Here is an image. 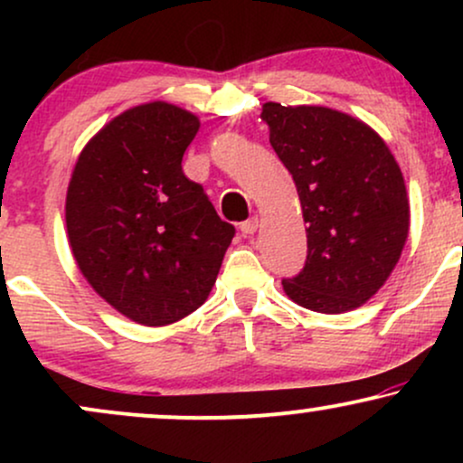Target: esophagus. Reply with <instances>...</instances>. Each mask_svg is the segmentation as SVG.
Instances as JSON below:
<instances>
[{
	"mask_svg": "<svg viewBox=\"0 0 463 463\" xmlns=\"http://www.w3.org/2000/svg\"><path fill=\"white\" fill-rule=\"evenodd\" d=\"M257 228H259V217L254 215V217H250V220H246L241 224V232L246 237H250V235H254V232H257Z\"/></svg>",
	"mask_w": 463,
	"mask_h": 463,
	"instance_id": "1",
	"label": "esophagus"
}]
</instances>
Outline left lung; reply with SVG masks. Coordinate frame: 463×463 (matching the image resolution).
Segmentation results:
<instances>
[{
	"label": "left lung",
	"instance_id": "left-lung-1",
	"mask_svg": "<svg viewBox=\"0 0 463 463\" xmlns=\"http://www.w3.org/2000/svg\"><path fill=\"white\" fill-rule=\"evenodd\" d=\"M261 119L309 224L307 263L283 280L285 294L317 313L357 309L394 272L409 235L394 154L368 124L326 106L265 102Z\"/></svg>",
	"mask_w": 463,
	"mask_h": 463
}]
</instances>
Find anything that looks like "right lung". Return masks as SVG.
Masks as SVG:
<instances>
[{
	"mask_svg": "<svg viewBox=\"0 0 463 463\" xmlns=\"http://www.w3.org/2000/svg\"><path fill=\"white\" fill-rule=\"evenodd\" d=\"M198 130V117L180 106H132L91 137L69 180L65 222L78 269L143 326H167L204 305L235 237L183 174Z\"/></svg>",
	"mask_w": 463,
	"mask_h": 463,
	"instance_id": "obj_1",
	"label": "right lung"
}]
</instances>
